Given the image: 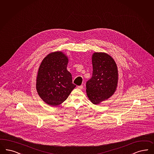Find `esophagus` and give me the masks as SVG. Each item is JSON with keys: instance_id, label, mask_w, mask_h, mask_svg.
Segmentation results:
<instances>
[{"instance_id": "esophagus-1", "label": "esophagus", "mask_w": 154, "mask_h": 154, "mask_svg": "<svg viewBox=\"0 0 154 154\" xmlns=\"http://www.w3.org/2000/svg\"><path fill=\"white\" fill-rule=\"evenodd\" d=\"M78 88H79L80 90H82L83 88V85H79V86H78Z\"/></svg>"}]
</instances>
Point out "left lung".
<instances>
[{
  "label": "left lung",
  "instance_id": "1",
  "mask_svg": "<svg viewBox=\"0 0 154 154\" xmlns=\"http://www.w3.org/2000/svg\"><path fill=\"white\" fill-rule=\"evenodd\" d=\"M91 79L86 83V92L91 102L97 104L107 100L115 92L118 81V71L113 58L104 52H95Z\"/></svg>",
  "mask_w": 154,
  "mask_h": 154
}]
</instances>
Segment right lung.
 <instances>
[{
    "mask_svg": "<svg viewBox=\"0 0 154 154\" xmlns=\"http://www.w3.org/2000/svg\"><path fill=\"white\" fill-rule=\"evenodd\" d=\"M69 59L62 52H54L43 59L39 68L36 87L40 98L57 106L65 101L76 87L67 69Z\"/></svg>",
    "mask_w": 154,
    "mask_h": 154,
    "instance_id": "1",
    "label": "right lung"
}]
</instances>
